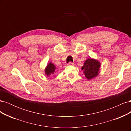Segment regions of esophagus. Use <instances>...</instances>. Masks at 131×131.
I'll use <instances>...</instances> for the list:
<instances>
[{"instance_id": "esophagus-1", "label": "esophagus", "mask_w": 131, "mask_h": 131, "mask_svg": "<svg viewBox=\"0 0 131 131\" xmlns=\"http://www.w3.org/2000/svg\"><path fill=\"white\" fill-rule=\"evenodd\" d=\"M68 64V66H74V63L72 62H69Z\"/></svg>"}]
</instances>
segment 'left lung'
I'll list each match as a JSON object with an SVG mask.
<instances>
[{
  "mask_svg": "<svg viewBox=\"0 0 131 131\" xmlns=\"http://www.w3.org/2000/svg\"><path fill=\"white\" fill-rule=\"evenodd\" d=\"M100 65L101 63L98 61L92 58H89L86 60L81 69L84 70L86 78L90 80L98 75Z\"/></svg>",
  "mask_w": 131,
  "mask_h": 131,
  "instance_id": "obj_1",
  "label": "left lung"
}]
</instances>
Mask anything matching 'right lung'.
<instances>
[{"label": "right lung", "mask_w": 131, "mask_h": 131, "mask_svg": "<svg viewBox=\"0 0 131 131\" xmlns=\"http://www.w3.org/2000/svg\"><path fill=\"white\" fill-rule=\"evenodd\" d=\"M55 69H56V67L52 63H50L47 65L45 69V74L47 77H49L51 75H53L55 73Z\"/></svg>", "instance_id": "right-lung-1"}]
</instances>
